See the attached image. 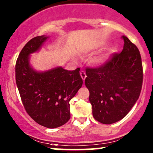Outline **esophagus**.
Listing matches in <instances>:
<instances>
[{
    "label": "esophagus",
    "mask_w": 153,
    "mask_h": 153,
    "mask_svg": "<svg viewBox=\"0 0 153 153\" xmlns=\"http://www.w3.org/2000/svg\"><path fill=\"white\" fill-rule=\"evenodd\" d=\"M80 75H81L82 79L83 80H85V78H86V77H87L86 73H85V71H83V70H82L81 71H80Z\"/></svg>",
    "instance_id": "esophagus-1"
}]
</instances>
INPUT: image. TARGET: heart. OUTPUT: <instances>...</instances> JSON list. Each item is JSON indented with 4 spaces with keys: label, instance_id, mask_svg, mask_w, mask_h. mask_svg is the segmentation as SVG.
Instances as JSON below:
<instances>
[{
    "label": "heart",
    "instance_id": "obj_1",
    "mask_svg": "<svg viewBox=\"0 0 153 153\" xmlns=\"http://www.w3.org/2000/svg\"><path fill=\"white\" fill-rule=\"evenodd\" d=\"M107 56L106 55H103V56H99V57H97L96 58L93 60V63H96V64H100L103 62H104L105 60L107 59Z\"/></svg>",
    "mask_w": 153,
    "mask_h": 153
}]
</instances>
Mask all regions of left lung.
<instances>
[{
  "label": "left lung",
  "instance_id": "8db88e82",
  "mask_svg": "<svg viewBox=\"0 0 153 153\" xmlns=\"http://www.w3.org/2000/svg\"><path fill=\"white\" fill-rule=\"evenodd\" d=\"M120 53L112 54L98 67H87L85 85L93 117L112 124L127 115L140 96L143 68L139 49L126 36Z\"/></svg>",
  "mask_w": 153,
  "mask_h": 153
}]
</instances>
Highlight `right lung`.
<instances>
[{
    "instance_id": "right-lung-1",
    "label": "right lung",
    "mask_w": 153,
    "mask_h": 153,
    "mask_svg": "<svg viewBox=\"0 0 153 153\" xmlns=\"http://www.w3.org/2000/svg\"><path fill=\"white\" fill-rule=\"evenodd\" d=\"M47 37L30 39L21 50L15 65V78L25 109L35 122L49 128L63 126L70 119L69 101L82 85L80 68L61 67L37 72L29 65V55L39 50Z\"/></svg>"
}]
</instances>
